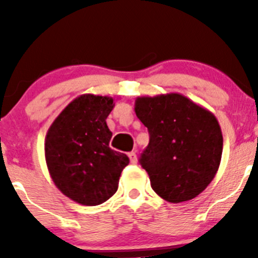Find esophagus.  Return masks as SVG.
Segmentation results:
<instances>
[{
	"mask_svg": "<svg viewBox=\"0 0 258 258\" xmlns=\"http://www.w3.org/2000/svg\"><path fill=\"white\" fill-rule=\"evenodd\" d=\"M128 157H130V161H131V163H136L137 162L136 152H130L128 153Z\"/></svg>",
	"mask_w": 258,
	"mask_h": 258,
	"instance_id": "esophagus-1",
	"label": "esophagus"
}]
</instances>
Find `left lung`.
<instances>
[{
    "mask_svg": "<svg viewBox=\"0 0 258 258\" xmlns=\"http://www.w3.org/2000/svg\"><path fill=\"white\" fill-rule=\"evenodd\" d=\"M135 112L150 134L140 163L153 191L171 204L199 196L215 178L222 156L215 114L181 93L137 97Z\"/></svg>",
    "mask_w": 258,
    "mask_h": 258,
    "instance_id": "left-lung-1",
    "label": "left lung"
}]
</instances>
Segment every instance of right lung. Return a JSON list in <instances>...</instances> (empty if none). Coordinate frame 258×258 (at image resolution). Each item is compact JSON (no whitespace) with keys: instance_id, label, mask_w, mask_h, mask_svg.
Segmentation results:
<instances>
[{"instance_id":"obj_1","label":"right lung","mask_w":258,"mask_h":258,"mask_svg":"<svg viewBox=\"0 0 258 258\" xmlns=\"http://www.w3.org/2000/svg\"><path fill=\"white\" fill-rule=\"evenodd\" d=\"M113 98L86 93L70 102L49 126L45 157L57 188L83 206L107 201L118 188L122 170L130 160L110 148L112 132L106 118Z\"/></svg>"}]
</instances>
